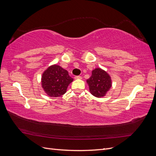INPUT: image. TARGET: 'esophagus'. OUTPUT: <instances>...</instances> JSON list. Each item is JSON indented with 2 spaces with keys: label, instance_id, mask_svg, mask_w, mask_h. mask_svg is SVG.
<instances>
[{
  "label": "esophagus",
  "instance_id": "34e87169",
  "mask_svg": "<svg viewBox=\"0 0 156 156\" xmlns=\"http://www.w3.org/2000/svg\"><path fill=\"white\" fill-rule=\"evenodd\" d=\"M74 78H75V79H82L81 76H79V75H78V76H75Z\"/></svg>",
  "mask_w": 156,
  "mask_h": 156
}]
</instances>
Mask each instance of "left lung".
<instances>
[{"instance_id":"1","label":"left lung","mask_w":156,"mask_h":156,"mask_svg":"<svg viewBox=\"0 0 156 156\" xmlns=\"http://www.w3.org/2000/svg\"><path fill=\"white\" fill-rule=\"evenodd\" d=\"M90 92L97 98L104 96L111 87V79L108 74L100 68L92 71L91 77L87 81Z\"/></svg>"}]
</instances>
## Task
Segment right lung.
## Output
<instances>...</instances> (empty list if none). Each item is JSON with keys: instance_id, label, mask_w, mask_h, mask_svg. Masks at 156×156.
Returning a JSON list of instances; mask_svg holds the SVG:
<instances>
[{"instance_id": "right-lung-1", "label": "right lung", "mask_w": 156, "mask_h": 156, "mask_svg": "<svg viewBox=\"0 0 156 156\" xmlns=\"http://www.w3.org/2000/svg\"><path fill=\"white\" fill-rule=\"evenodd\" d=\"M73 81L67 70L59 66L53 65L47 69L42 75L41 85L44 91L51 97H58L66 92Z\"/></svg>"}]
</instances>
